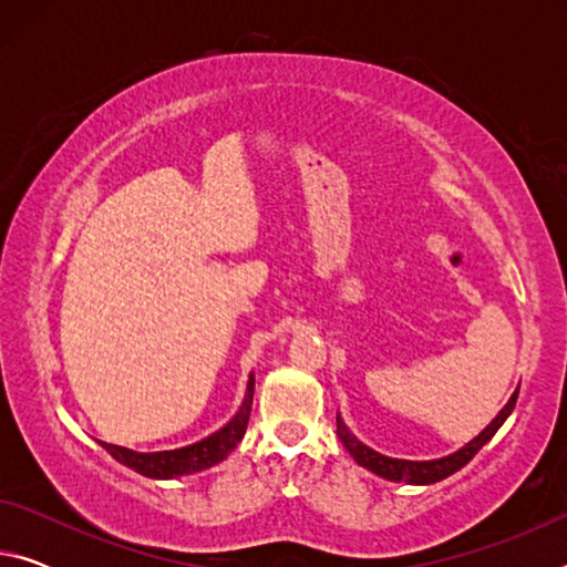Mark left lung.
Returning <instances> with one entry per match:
<instances>
[{
    "label": "left lung",
    "instance_id": "obj_1",
    "mask_svg": "<svg viewBox=\"0 0 567 567\" xmlns=\"http://www.w3.org/2000/svg\"><path fill=\"white\" fill-rule=\"evenodd\" d=\"M517 392L520 388L515 390V395L507 400V405L501 410V415H497L491 425H487L483 433H480L475 440H470L465 447H460L457 453L447 455V457H440V460H427V463H412V460H395V457H385L375 453V450H370L368 445H362L358 437H354L348 427H344V422L338 415V437L340 443L348 447V453L358 460L362 467L372 470V473L380 475V477H388V480H395V483H412V485H427V483H437V480H443L447 475L457 473L460 467L467 465L470 460L475 457V453L480 447H483L487 440H491L497 430H501L503 422L511 415L515 402H517Z\"/></svg>",
    "mask_w": 567,
    "mask_h": 567
}]
</instances>
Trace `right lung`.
Here are the masks:
<instances>
[{
  "mask_svg": "<svg viewBox=\"0 0 567 567\" xmlns=\"http://www.w3.org/2000/svg\"><path fill=\"white\" fill-rule=\"evenodd\" d=\"M252 395H255V378H249L247 395L243 408H239L237 415L227 422L223 430H217L215 435H209L199 443L179 450H165V453H134V450L100 443L107 453L117 460V463L132 467L134 473L145 477H177V475H189L199 473V470H207L233 453L239 440H243L249 420V410H252Z\"/></svg>",
  "mask_w": 567,
  "mask_h": 567,
  "instance_id": "obj_1",
  "label": "right lung"
}]
</instances>
